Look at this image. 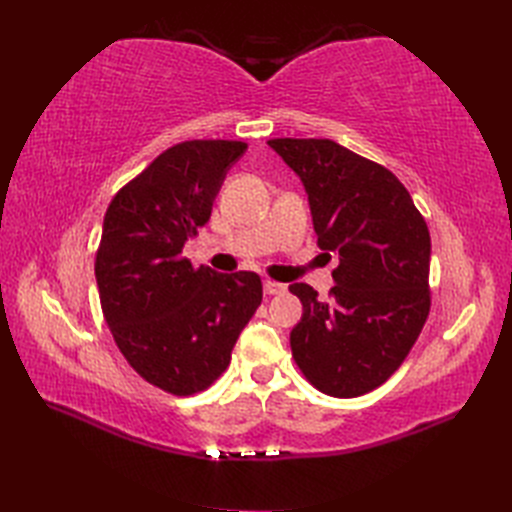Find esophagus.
Here are the masks:
<instances>
[{
  "label": "esophagus",
  "instance_id": "esophagus-1",
  "mask_svg": "<svg viewBox=\"0 0 512 512\" xmlns=\"http://www.w3.org/2000/svg\"><path fill=\"white\" fill-rule=\"evenodd\" d=\"M284 290H286V286L280 282H271V280L265 282V294H282Z\"/></svg>",
  "mask_w": 512,
  "mask_h": 512
}]
</instances>
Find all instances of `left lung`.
<instances>
[{
  "mask_svg": "<svg viewBox=\"0 0 512 512\" xmlns=\"http://www.w3.org/2000/svg\"><path fill=\"white\" fill-rule=\"evenodd\" d=\"M305 185L318 247L339 256L329 301L307 284L290 331L292 359L331 397H359L389 380L429 316L431 239L389 168L329 138H271Z\"/></svg>",
  "mask_w": 512,
  "mask_h": 512,
  "instance_id": "8db88e82",
  "label": "left lung"
}]
</instances>
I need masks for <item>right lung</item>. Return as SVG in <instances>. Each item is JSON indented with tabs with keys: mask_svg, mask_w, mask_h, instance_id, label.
I'll list each match as a JSON object with an SVG mask.
<instances>
[{
	"mask_svg": "<svg viewBox=\"0 0 512 512\" xmlns=\"http://www.w3.org/2000/svg\"><path fill=\"white\" fill-rule=\"evenodd\" d=\"M245 149L241 141L170 147L123 185L104 215L96 252L104 320L136 374L170 395L200 393L224 374L262 301L256 273L194 269L181 256Z\"/></svg>",
	"mask_w": 512,
	"mask_h": 512,
	"instance_id": "1",
	"label": "right lung"
}]
</instances>
